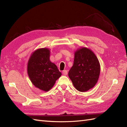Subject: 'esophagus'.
<instances>
[{
	"mask_svg": "<svg viewBox=\"0 0 127 127\" xmlns=\"http://www.w3.org/2000/svg\"><path fill=\"white\" fill-rule=\"evenodd\" d=\"M62 73H63V74H64V75H66V74H67V70H64V71H63V72H62Z\"/></svg>",
	"mask_w": 127,
	"mask_h": 127,
	"instance_id": "34e87169",
	"label": "esophagus"
}]
</instances>
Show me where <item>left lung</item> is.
<instances>
[{
  "label": "left lung",
  "instance_id": "8db88e82",
  "mask_svg": "<svg viewBox=\"0 0 127 127\" xmlns=\"http://www.w3.org/2000/svg\"><path fill=\"white\" fill-rule=\"evenodd\" d=\"M100 73V63L95 53L86 47L78 49L74 53L73 66L68 73L76 89L84 92L92 89Z\"/></svg>",
  "mask_w": 127,
  "mask_h": 127
}]
</instances>
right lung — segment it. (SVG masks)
<instances>
[{
    "label": "right lung",
    "instance_id": "add662e5",
    "mask_svg": "<svg viewBox=\"0 0 127 127\" xmlns=\"http://www.w3.org/2000/svg\"><path fill=\"white\" fill-rule=\"evenodd\" d=\"M50 51L47 48L35 50L29 58L27 73L32 84L44 92L49 91L62 73L50 60Z\"/></svg>",
    "mask_w": 127,
    "mask_h": 127
}]
</instances>
